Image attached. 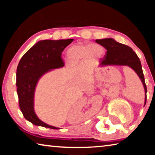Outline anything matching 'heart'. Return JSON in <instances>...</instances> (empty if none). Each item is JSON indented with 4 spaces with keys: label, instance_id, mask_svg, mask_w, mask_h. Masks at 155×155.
I'll return each instance as SVG.
<instances>
[{
    "label": "heart",
    "instance_id": "b5f03b06",
    "mask_svg": "<svg viewBox=\"0 0 155 155\" xmlns=\"http://www.w3.org/2000/svg\"><path fill=\"white\" fill-rule=\"evenodd\" d=\"M104 49L98 44H75L68 49L66 57L70 64H77L85 61L88 57H100Z\"/></svg>",
    "mask_w": 155,
    "mask_h": 155
}]
</instances>
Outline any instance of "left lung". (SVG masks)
<instances>
[{"label":"left lung","mask_w":155,"mask_h":155,"mask_svg":"<svg viewBox=\"0 0 155 155\" xmlns=\"http://www.w3.org/2000/svg\"><path fill=\"white\" fill-rule=\"evenodd\" d=\"M96 42L101 44V46H104L107 49V52L103 58H101L100 59V61H101L100 65L101 66L107 65H128L135 70L143 85L146 93V104L147 87L145 83L141 61L137 54L133 51L130 47L125 45V44L117 42L116 41L111 38L96 40Z\"/></svg>","instance_id":"8db88e82"}]
</instances>
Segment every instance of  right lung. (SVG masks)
<instances>
[{"instance_id":"right-lung-1","label":"right lung","mask_w":155,"mask_h":155,"mask_svg":"<svg viewBox=\"0 0 155 155\" xmlns=\"http://www.w3.org/2000/svg\"><path fill=\"white\" fill-rule=\"evenodd\" d=\"M72 41L73 39L40 41L20 59L16 72L18 101L25 119L33 124L52 129L59 128L46 124L37 117L33 109L34 91L39 78L44 74L64 66L62 52Z\"/></svg>"}]
</instances>
